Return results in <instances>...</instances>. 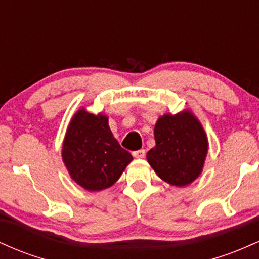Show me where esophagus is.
Here are the masks:
<instances>
[{"instance_id": "1", "label": "esophagus", "mask_w": 259, "mask_h": 259, "mask_svg": "<svg viewBox=\"0 0 259 259\" xmlns=\"http://www.w3.org/2000/svg\"><path fill=\"white\" fill-rule=\"evenodd\" d=\"M145 154H146L145 150H138V151H134L133 152V156L135 157V158H144Z\"/></svg>"}]
</instances>
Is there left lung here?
<instances>
[{
  "instance_id": "left-lung-1",
  "label": "left lung",
  "mask_w": 259,
  "mask_h": 259,
  "mask_svg": "<svg viewBox=\"0 0 259 259\" xmlns=\"http://www.w3.org/2000/svg\"><path fill=\"white\" fill-rule=\"evenodd\" d=\"M154 140L156 146L147 152V160L160 179L185 186L201 174L208 141L191 112L160 117L154 126Z\"/></svg>"
}]
</instances>
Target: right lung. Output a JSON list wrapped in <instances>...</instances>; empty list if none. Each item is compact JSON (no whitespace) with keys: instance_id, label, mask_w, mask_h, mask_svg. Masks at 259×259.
Returning a JSON list of instances; mask_svg holds the SVG:
<instances>
[{"instance_id":"obj_1","label":"right lung","mask_w":259,"mask_h":259,"mask_svg":"<svg viewBox=\"0 0 259 259\" xmlns=\"http://www.w3.org/2000/svg\"><path fill=\"white\" fill-rule=\"evenodd\" d=\"M62 157L70 177L89 191L112 186L133 160L113 136L106 115L85 109H80L68 126Z\"/></svg>"}]
</instances>
